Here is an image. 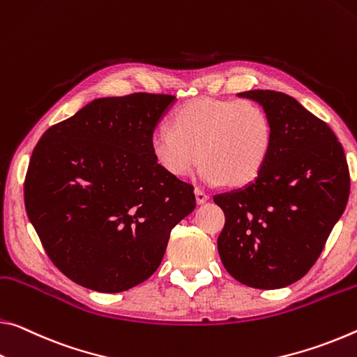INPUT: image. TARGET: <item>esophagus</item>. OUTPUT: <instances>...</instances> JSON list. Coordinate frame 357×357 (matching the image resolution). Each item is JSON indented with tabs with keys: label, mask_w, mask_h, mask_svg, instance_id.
<instances>
[{
	"label": "esophagus",
	"mask_w": 357,
	"mask_h": 357,
	"mask_svg": "<svg viewBox=\"0 0 357 357\" xmlns=\"http://www.w3.org/2000/svg\"><path fill=\"white\" fill-rule=\"evenodd\" d=\"M195 199L199 205H203V203H206L209 200V195L206 192H203L202 189H195Z\"/></svg>",
	"instance_id": "obj_1"
}]
</instances>
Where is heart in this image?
<instances>
[{
	"mask_svg": "<svg viewBox=\"0 0 357 357\" xmlns=\"http://www.w3.org/2000/svg\"><path fill=\"white\" fill-rule=\"evenodd\" d=\"M273 137V122L256 101L195 98L173 112L172 128L154 130L151 154L174 179L189 178L200 162L202 183L241 188L267 165Z\"/></svg>",
	"mask_w": 357,
	"mask_h": 357,
	"instance_id": "obj_1",
	"label": "heart"
}]
</instances>
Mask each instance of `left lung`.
I'll use <instances>...</instances> for the list:
<instances>
[{
    "instance_id": "left-lung-1",
    "label": "left lung",
    "mask_w": 357,
    "mask_h": 357,
    "mask_svg": "<svg viewBox=\"0 0 357 357\" xmlns=\"http://www.w3.org/2000/svg\"><path fill=\"white\" fill-rule=\"evenodd\" d=\"M273 122V149L256 181L213 197L225 225V270L256 289H280L307 275L347 208L349 172L335 133L296 98L248 90Z\"/></svg>"
}]
</instances>
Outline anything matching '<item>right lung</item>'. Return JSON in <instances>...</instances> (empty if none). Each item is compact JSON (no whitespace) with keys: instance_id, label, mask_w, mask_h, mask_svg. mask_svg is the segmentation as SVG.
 I'll return each instance as SVG.
<instances>
[{"instance_id":"right-lung-1","label":"right lung","mask_w":357,"mask_h":357,"mask_svg":"<svg viewBox=\"0 0 357 357\" xmlns=\"http://www.w3.org/2000/svg\"><path fill=\"white\" fill-rule=\"evenodd\" d=\"M172 95L90 101L33 151L25 208L47 256L87 289L122 292L160 265L169 234L195 209L194 185L151 154Z\"/></svg>"}]
</instances>
